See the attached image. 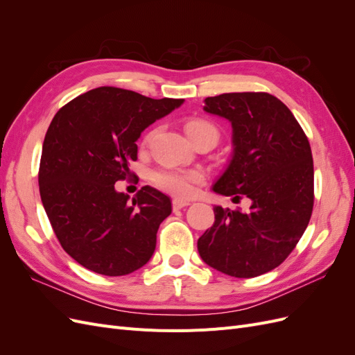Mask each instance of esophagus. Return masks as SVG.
Listing matches in <instances>:
<instances>
[{"label": "esophagus", "mask_w": 355, "mask_h": 355, "mask_svg": "<svg viewBox=\"0 0 355 355\" xmlns=\"http://www.w3.org/2000/svg\"><path fill=\"white\" fill-rule=\"evenodd\" d=\"M171 206H173L175 210H179V209H184V207L189 206V201L180 200V198H175L173 201H171Z\"/></svg>", "instance_id": "esophagus-1"}]
</instances>
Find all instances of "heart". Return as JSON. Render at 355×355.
I'll use <instances>...</instances> for the list:
<instances>
[{
  "label": "heart",
  "instance_id": "b5f03b06",
  "mask_svg": "<svg viewBox=\"0 0 355 355\" xmlns=\"http://www.w3.org/2000/svg\"><path fill=\"white\" fill-rule=\"evenodd\" d=\"M185 132L188 137L191 139V142H196L198 139L202 137H211L218 142L219 137V130L218 127L214 125L210 121L201 120V118H196V120H189L185 123ZM154 132L148 133L144 139V145L149 144L151 141ZM149 179H151L153 184L163 189L168 194H173L178 197H187L192 192V188H194L196 184H200L202 180V175L198 170H184V168H157L151 171L149 175Z\"/></svg>",
  "mask_w": 355,
  "mask_h": 355
}]
</instances>
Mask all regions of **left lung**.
<instances>
[{"label":"left lung","mask_w":355,"mask_h":355,"mask_svg":"<svg viewBox=\"0 0 355 355\" xmlns=\"http://www.w3.org/2000/svg\"><path fill=\"white\" fill-rule=\"evenodd\" d=\"M204 102V111L232 125L234 154L213 191L234 200L245 196L252 206L247 213L214 206V223L198 239V253L227 275H262L286 261L313 214L308 137L292 111L270 93H223Z\"/></svg>","instance_id":"left-lung-1"}]
</instances>
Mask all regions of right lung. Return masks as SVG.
I'll list each match as a JSON object with an SVG mask.
<instances>
[{
  "mask_svg": "<svg viewBox=\"0 0 355 355\" xmlns=\"http://www.w3.org/2000/svg\"><path fill=\"white\" fill-rule=\"evenodd\" d=\"M182 103L106 85L80 94L51 120L40 196L63 250L87 270L127 275L151 259L170 198L146 185L130 201L114 185L130 175L141 133Z\"/></svg>",
  "mask_w": 355,
  "mask_h": 355,
  "instance_id": "add662e5",
  "label": "right lung"
}]
</instances>
